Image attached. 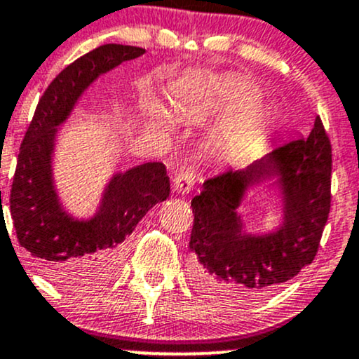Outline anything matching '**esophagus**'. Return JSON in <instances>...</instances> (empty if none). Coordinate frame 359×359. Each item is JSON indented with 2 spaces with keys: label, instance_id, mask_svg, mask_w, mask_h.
<instances>
[{
  "label": "esophagus",
  "instance_id": "obj_1",
  "mask_svg": "<svg viewBox=\"0 0 359 359\" xmlns=\"http://www.w3.org/2000/svg\"><path fill=\"white\" fill-rule=\"evenodd\" d=\"M194 170L192 168H182L175 177H173V191L179 192V194H187L189 191H192L194 187Z\"/></svg>",
  "mask_w": 359,
  "mask_h": 359
}]
</instances>
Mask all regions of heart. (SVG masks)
Listing matches in <instances>:
<instances>
[{
  "label": "heart",
  "instance_id": "obj_1",
  "mask_svg": "<svg viewBox=\"0 0 359 359\" xmlns=\"http://www.w3.org/2000/svg\"><path fill=\"white\" fill-rule=\"evenodd\" d=\"M259 93L261 92H259L257 85L252 83L250 80L230 76L208 83L203 88L191 85L177 86L173 90L172 102L173 107L180 114L196 112L203 105L210 110H231L246 105L245 108L238 110L233 117H230L212 131V135L210 136V148L219 151V149L233 143L243 133H247L262 121V110L257 105V102H254L259 97ZM143 114L144 119L153 128H172L170 110L156 98H149V100L144 102Z\"/></svg>",
  "mask_w": 359,
  "mask_h": 359
}]
</instances>
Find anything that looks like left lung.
I'll list each match as a JSON object with an SVG mask.
<instances>
[{
	"instance_id": "8db88e82",
	"label": "left lung",
	"mask_w": 359,
	"mask_h": 359,
	"mask_svg": "<svg viewBox=\"0 0 359 359\" xmlns=\"http://www.w3.org/2000/svg\"><path fill=\"white\" fill-rule=\"evenodd\" d=\"M285 144L247 168L211 177L192 199L191 274L196 286L219 300L247 302L269 293L312 264L330 211L332 149L320 117L309 137ZM280 192L282 222L273 232H247L238 210L266 180Z\"/></svg>"
}]
</instances>
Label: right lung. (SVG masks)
I'll use <instances>...</instances> for the list:
<instances>
[{
  "label": "right lung",
  "mask_w": 359,
  "mask_h": 359,
  "mask_svg": "<svg viewBox=\"0 0 359 359\" xmlns=\"http://www.w3.org/2000/svg\"><path fill=\"white\" fill-rule=\"evenodd\" d=\"M144 53L135 46L105 44L71 62L47 86L20 147L10 194L13 226L20 245L59 283L93 286L105 281L119 266L136 224L170 194L165 165L148 161L114 173L97 211L90 218H74L54 182L59 131L78 100L98 76Z\"/></svg>",
  "instance_id": "obj_1"
}]
</instances>
